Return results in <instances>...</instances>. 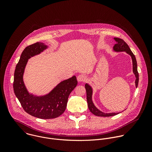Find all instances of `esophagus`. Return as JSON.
I'll list each match as a JSON object with an SVG mask.
<instances>
[{"label":"esophagus","mask_w":152,"mask_h":152,"mask_svg":"<svg viewBox=\"0 0 152 152\" xmlns=\"http://www.w3.org/2000/svg\"><path fill=\"white\" fill-rule=\"evenodd\" d=\"M77 79L79 82H85L86 80V76L84 75L81 74L77 77Z\"/></svg>","instance_id":"1"}]
</instances>
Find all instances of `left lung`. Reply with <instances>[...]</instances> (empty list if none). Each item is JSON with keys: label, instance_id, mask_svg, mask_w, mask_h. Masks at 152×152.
Segmentation results:
<instances>
[{"label": "left lung", "instance_id": "left-lung-1", "mask_svg": "<svg viewBox=\"0 0 152 152\" xmlns=\"http://www.w3.org/2000/svg\"><path fill=\"white\" fill-rule=\"evenodd\" d=\"M114 39L116 41V43L114 46V50L117 52H122L125 51L126 53L129 54L131 56L133 62V72L135 75L136 77V80H135V85L136 87L137 88L138 85V81H139V75L137 70V62L135 58V55L130 49L129 46L126 44V42L122 39L119 38H114ZM85 87L86 91V100H87L88 103V106L90 111L91 113H93L94 115L96 116H100V117H111L114 116L118 113H104L99 110L97 108L94 106L92 102V88L91 86L86 83L85 85Z\"/></svg>", "mask_w": 152, "mask_h": 152}]
</instances>
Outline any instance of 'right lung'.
I'll return each mask as SVG.
<instances>
[{"instance_id": "1", "label": "right lung", "mask_w": 152, "mask_h": 152, "mask_svg": "<svg viewBox=\"0 0 152 152\" xmlns=\"http://www.w3.org/2000/svg\"><path fill=\"white\" fill-rule=\"evenodd\" d=\"M46 48L47 46L43 43L37 42L24 49L16 66L13 82L14 93L25 111L41 119L55 118L62 114L66 110L69 96L77 84L76 77L73 76L59 83L45 96L36 97L28 93L23 80L28 59Z\"/></svg>"}]
</instances>
